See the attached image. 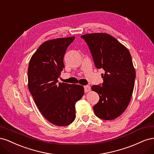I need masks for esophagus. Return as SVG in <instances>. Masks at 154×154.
Masks as SVG:
<instances>
[{"label": "esophagus", "instance_id": "obj_1", "mask_svg": "<svg viewBox=\"0 0 154 154\" xmlns=\"http://www.w3.org/2000/svg\"><path fill=\"white\" fill-rule=\"evenodd\" d=\"M91 91V87L89 85H85L84 86V91L85 92H87Z\"/></svg>", "mask_w": 154, "mask_h": 154}]
</instances>
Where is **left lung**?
Segmentation results:
<instances>
[{
    "instance_id": "left-lung-1",
    "label": "left lung",
    "mask_w": 154,
    "mask_h": 154,
    "mask_svg": "<svg viewBox=\"0 0 154 154\" xmlns=\"http://www.w3.org/2000/svg\"><path fill=\"white\" fill-rule=\"evenodd\" d=\"M85 41L97 69H103V82L91 88L100 96L93 107L95 115L104 120H112L122 115L132 95L136 71L127 48L106 33L81 36Z\"/></svg>"
}]
</instances>
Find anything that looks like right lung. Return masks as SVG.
Segmentation results:
<instances>
[{
  "instance_id": "1",
  "label": "right lung",
  "mask_w": 154,
  "mask_h": 154,
  "mask_svg": "<svg viewBox=\"0 0 154 154\" xmlns=\"http://www.w3.org/2000/svg\"><path fill=\"white\" fill-rule=\"evenodd\" d=\"M75 37L46 41L32 56L28 67V88L40 112L59 127L72 123L75 104L84 94L82 85L58 82L63 57Z\"/></svg>"
}]
</instances>
